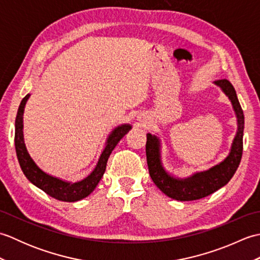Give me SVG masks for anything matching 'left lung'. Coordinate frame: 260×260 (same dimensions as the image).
I'll return each mask as SVG.
<instances>
[{"mask_svg": "<svg viewBox=\"0 0 260 260\" xmlns=\"http://www.w3.org/2000/svg\"><path fill=\"white\" fill-rule=\"evenodd\" d=\"M233 105L237 118V132L230 151L223 161L209 170L194 172L186 178H178L168 172L162 162V143L157 135L146 134V159L148 172L154 183L169 198L178 201H192L208 197L224 186L239 167L242 155L245 117L234 86L227 79L213 81Z\"/></svg>", "mask_w": 260, "mask_h": 260, "instance_id": "8db88e82", "label": "left lung"}]
</instances>
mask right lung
Segmentation results:
<instances>
[{
    "instance_id": "add662e5",
    "label": "right lung",
    "mask_w": 260,
    "mask_h": 260,
    "mask_svg": "<svg viewBox=\"0 0 260 260\" xmlns=\"http://www.w3.org/2000/svg\"><path fill=\"white\" fill-rule=\"evenodd\" d=\"M30 96V93H27V95L22 99L15 118L14 143L16 156H18L22 172H23L25 178L29 180L33 185H36L43 192H46L48 196L57 199L59 201L64 202L79 201L81 199L89 196L90 193L96 189L99 181L103 178L105 170H106L109 155L112 154L115 146L118 144V142L132 129V125L121 124L117 127H115V128L110 132L106 142H105V147L101 154V156L98 158L96 167L89 175H87L85 179L77 182L66 181L57 178V176L49 174L45 172L42 169L39 168L26 150L23 135V114L25 104Z\"/></svg>"
}]
</instances>
